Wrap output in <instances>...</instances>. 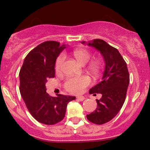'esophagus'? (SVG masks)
Segmentation results:
<instances>
[{
    "label": "esophagus",
    "instance_id": "1",
    "mask_svg": "<svg viewBox=\"0 0 150 150\" xmlns=\"http://www.w3.org/2000/svg\"><path fill=\"white\" fill-rule=\"evenodd\" d=\"M77 99L79 101H81V102H83V101L85 99V97L83 96H77Z\"/></svg>",
    "mask_w": 150,
    "mask_h": 150
}]
</instances>
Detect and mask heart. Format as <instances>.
<instances>
[{
  "label": "heart",
  "mask_w": 150,
  "mask_h": 150,
  "mask_svg": "<svg viewBox=\"0 0 150 150\" xmlns=\"http://www.w3.org/2000/svg\"><path fill=\"white\" fill-rule=\"evenodd\" d=\"M72 55L75 57L78 63L82 65L87 64L91 59V54L88 50L84 48H76L72 51ZM64 54H60L57 57L55 62V70L57 72H61L64 65ZM100 63L97 61L93 62L88 67V70L91 75L97 77L100 72ZM91 83V80L88 77L82 76L80 78H69L66 79L64 83V88L67 91L74 94H78L82 93L86 87Z\"/></svg>",
  "instance_id": "obj_1"
}]
</instances>
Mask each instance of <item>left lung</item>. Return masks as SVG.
Returning a JSON list of instances; mask_svg holds the SVG:
<instances>
[{
  "mask_svg": "<svg viewBox=\"0 0 150 150\" xmlns=\"http://www.w3.org/2000/svg\"><path fill=\"white\" fill-rule=\"evenodd\" d=\"M88 45L99 50L105 62L102 81L89 91L91 94L100 93L102 97L96 99V110L86 115L90 122L102 125L114 118L122 108L129 84V72L126 62L117 48L101 39H94Z\"/></svg>",
  "mask_w": 150,
  "mask_h": 150,
  "instance_id": "8db88e82",
  "label": "left lung"
}]
</instances>
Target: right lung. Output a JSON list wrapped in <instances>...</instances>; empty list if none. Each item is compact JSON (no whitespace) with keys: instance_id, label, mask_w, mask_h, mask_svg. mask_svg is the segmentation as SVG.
<instances>
[{"instance_id":"add662e5","label":"right lung","mask_w":150,"mask_h":150,"mask_svg":"<svg viewBox=\"0 0 150 150\" xmlns=\"http://www.w3.org/2000/svg\"><path fill=\"white\" fill-rule=\"evenodd\" d=\"M59 42L48 40L29 52L19 72V91L27 108L33 117L41 123L54 125L64 119L68 102L75 96L58 94L50 96L46 83L55 76V62L65 48Z\"/></svg>"}]
</instances>
